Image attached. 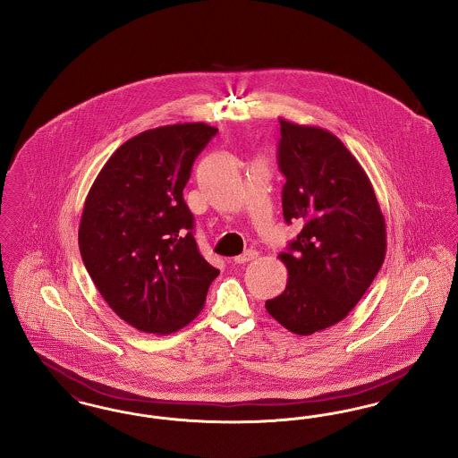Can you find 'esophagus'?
<instances>
[{
	"instance_id": "34e87169",
	"label": "esophagus",
	"mask_w": 458,
	"mask_h": 458,
	"mask_svg": "<svg viewBox=\"0 0 458 458\" xmlns=\"http://www.w3.org/2000/svg\"><path fill=\"white\" fill-rule=\"evenodd\" d=\"M256 258H258V250H252V249H249V250H245L243 254L237 256L233 261L237 262V264H245V262L254 261Z\"/></svg>"
}]
</instances>
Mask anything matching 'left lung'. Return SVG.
Returning a JSON list of instances; mask_svg holds the SVG:
<instances>
[{
	"mask_svg": "<svg viewBox=\"0 0 458 458\" xmlns=\"http://www.w3.org/2000/svg\"><path fill=\"white\" fill-rule=\"evenodd\" d=\"M280 131L284 218L302 230L278 256L288 280L266 310L307 336L345 319L368 292L386 256V223L369 176L336 135L284 118Z\"/></svg>",
	"mask_w": 458,
	"mask_h": 458,
	"instance_id": "8db88e82",
	"label": "left lung"
}]
</instances>
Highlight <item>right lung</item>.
<instances>
[{"instance_id":"add662e5","label":"right lung","mask_w":458,"mask_h":458,"mask_svg":"<svg viewBox=\"0 0 458 458\" xmlns=\"http://www.w3.org/2000/svg\"><path fill=\"white\" fill-rule=\"evenodd\" d=\"M216 131L202 122L142 131L111 154L86 197L82 261L116 316L139 331L187 327L219 275L197 249L183 200L192 165Z\"/></svg>"}]
</instances>
